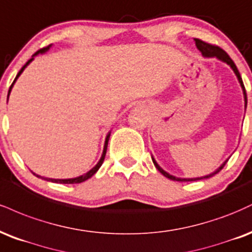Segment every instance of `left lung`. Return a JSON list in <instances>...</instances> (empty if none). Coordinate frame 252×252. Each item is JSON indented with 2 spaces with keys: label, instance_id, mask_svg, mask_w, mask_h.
<instances>
[{
  "label": "left lung",
  "instance_id": "obj_1",
  "mask_svg": "<svg viewBox=\"0 0 252 252\" xmlns=\"http://www.w3.org/2000/svg\"><path fill=\"white\" fill-rule=\"evenodd\" d=\"M194 41H196V46H197V48L199 49V52L202 53V54H203L204 56H206V58H212V56H216V58L220 59V60L224 61V62H226V63L229 64V66L232 68L233 72H235L236 75H237L239 84H241L242 88H243V94H244V100H245V108H247V102H248V99H247V92H245V87H244V84H243V80H242V78H241V74H239L238 69H237V67H236V64H235V62H233V61L231 60V58H230V56L227 55V53L225 52V50L221 49L220 47L216 46V44H211V43L205 42V41L200 40V38H194ZM152 160H153V164H155V166L157 167V170H158L159 172H160L161 174H164V176L166 177V178L171 179V180H177V182H192V180H199V179H206V178H210V177L215 176V174H217L218 172H220V171L221 168H223L224 166H225V164L227 162V160H226L225 162H224V164H221V166H220V168H218L217 171H215L214 173L209 174V176L202 177V178H191V179H185V178H184V179H183V178H177V177L171 176V174H168L167 172H165V171L162 170V168H161L160 166H159L158 164H157V161L155 160V159L152 158Z\"/></svg>",
  "mask_w": 252,
  "mask_h": 252
}]
</instances>
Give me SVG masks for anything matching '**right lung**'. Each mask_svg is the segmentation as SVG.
<instances>
[{
  "instance_id": "add662e5",
  "label": "right lung",
  "mask_w": 252,
  "mask_h": 252,
  "mask_svg": "<svg viewBox=\"0 0 252 252\" xmlns=\"http://www.w3.org/2000/svg\"><path fill=\"white\" fill-rule=\"evenodd\" d=\"M49 47H50V46H48V47H44V48L38 49L37 52L35 53V54L32 56V59H29V60L26 62L25 66H23L22 68H21V70H20L19 73H17L16 78H15V80L13 81V84H11L10 88H9V92H8V97H9V94H10L11 88H13V86H14V84H15V81H16L17 78H19V76L21 75V73H22L23 70H25V68H26L27 66H28V64L31 63V62H32V60H34V56H35V55H37V54H42V53L47 52V50L49 49ZM109 135H111V134H109V133H108V135H107V137H106V141H105V146H103V152H102L101 159H100L99 162H97V164L95 165V166H94L93 168H92V170L90 171V172H87L86 174H84V176L76 177V178H72V179H50V178H44V179H46V180H49V182H53V183H59V184H79V183H82V182H85V180L90 179L91 177L93 176V174L95 173L97 170H99L100 166H101V165H102L103 160H105V156H106V151H107V144H108V140H109ZM34 174H35V173H34ZM35 176L38 177V178H41V177H40V176H37V174H35Z\"/></svg>"
}]
</instances>
